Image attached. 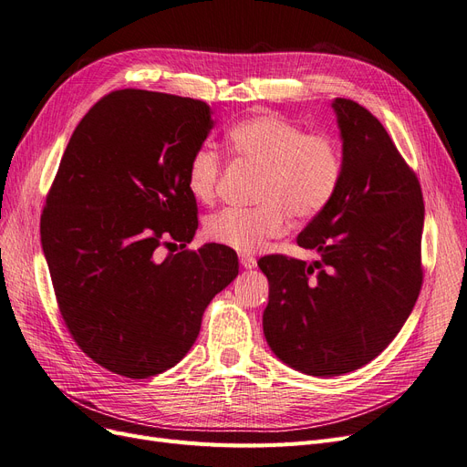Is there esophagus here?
<instances>
[{
	"mask_svg": "<svg viewBox=\"0 0 467 467\" xmlns=\"http://www.w3.org/2000/svg\"><path fill=\"white\" fill-rule=\"evenodd\" d=\"M239 263H242V266L244 268H255L257 266V261H255V257L253 255H249V253H242V255H239Z\"/></svg>",
	"mask_w": 467,
	"mask_h": 467,
	"instance_id": "obj_1",
	"label": "esophagus"
}]
</instances>
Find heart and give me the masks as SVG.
I'll return each mask as SVG.
<instances>
[{"label":"heart","mask_w":467,"mask_h":467,"mask_svg":"<svg viewBox=\"0 0 467 467\" xmlns=\"http://www.w3.org/2000/svg\"><path fill=\"white\" fill-rule=\"evenodd\" d=\"M235 158L261 169L255 208L230 206L206 218V235L242 253L259 249L266 239L285 234L290 214L312 220L331 204L343 179V153L337 140L306 132L276 112H259L228 130ZM223 171L220 150L204 142L187 163V189L194 201L216 199Z\"/></svg>","instance_id":"b5f03b06"}]
</instances>
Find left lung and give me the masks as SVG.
Masks as SVG:
<instances>
[{"instance_id": "obj_1", "label": "left lung", "mask_w": 467, "mask_h": 467, "mask_svg": "<svg viewBox=\"0 0 467 467\" xmlns=\"http://www.w3.org/2000/svg\"><path fill=\"white\" fill-rule=\"evenodd\" d=\"M343 140L335 199L298 235L317 261L259 259L268 278L263 331L290 368L341 376L374 360L400 333L422 285L425 204L381 122L350 99L331 103Z\"/></svg>"}]
</instances>
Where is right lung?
Masks as SVG:
<instances>
[{
	"label": "right lung",
	"instance_id": "1",
	"mask_svg": "<svg viewBox=\"0 0 467 467\" xmlns=\"http://www.w3.org/2000/svg\"><path fill=\"white\" fill-rule=\"evenodd\" d=\"M214 120L196 99L120 89L74 130L40 216V242L67 331L103 368L134 379L187 355L210 300L239 273L235 251L191 244L199 218L191 153Z\"/></svg>",
	"mask_w": 467,
	"mask_h": 467
}]
</instances>
